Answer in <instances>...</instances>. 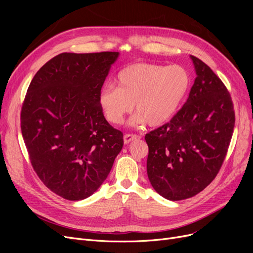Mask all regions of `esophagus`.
Returning <instances> with one entry per match:
<instances>
[{
	"label": "esophagus",
	"mask_w": 253,
	"mask_h": 253,
	"mask_svg": "<svg viewBox=\"0 0 253 253\" xmlns=\"http://www.w3.org/2000/svg\"><path fill=\"white\" fill-rule=\"evenodd\" d=\"M138 138H140V136L136 135V134H126L124 136V141H125L126 144H127V143H129L131 141L136 140V139H138Z\"/></svg>",
	"instance_id": "34e87169"
}]
</instances>
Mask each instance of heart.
Wrapping results in <instances>:
<instances>
[{
    "mask_svg": "<svg viewBox=\"0 0 253 253\" xmlns=\"http://www.w3.org/2000/svg\"><path fill=\"white\" fill-rule=\"evenodd\" d=\"M117 85L106 84L98 96L99 106L106 120L120 125L128 113L137 111L131 124L148 122L159 126L178 112L191 86V76L185 66L135 63L121 70Z\"/></svg>",
    "mask_w": 253,
    "mask_h": 253,
    "instance_id": "obj_1",
    "label": "heart"
}]
</instances>
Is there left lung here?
I'll use <instances>...</instances> for the list:
<instances>
[{
	"instance_id": "obj_1",
	"label": "left lung",
	"mask_w": 253,
	"mask_h": 253,
	"mask_svg": "<svg viewBox=\"0 0 253 253\" xmlns=\"http://www.w3.org/2000/svg\"><path fill=\"white\" fill-rule=\"evenodd\" d=\"M196 78L177 114L145 135L148 177L158 194L181 201L200 193L215 178L230 144L235 122L231 96L202 60Z\"/></svg>"
}]
</instances>
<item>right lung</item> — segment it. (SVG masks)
<instances>
[{
    "mask_svg": "<svg viewBox=\"0 0 253 253\" xmlns=\"http://www.w3.org/2000/svg\"><path fill=\"white\" fill-rule=\"evenodd\" d=\"M119 52H63L30 82L21 131L42 182L67 201H81L102 185L124 147V134L103 116L98 96Z\"/></svg>",
    "mask_w": 253,
    "mask_h": 253,
    "instance_id": "right-lung-1",
    "label": "right lung"
}]
</instances>
